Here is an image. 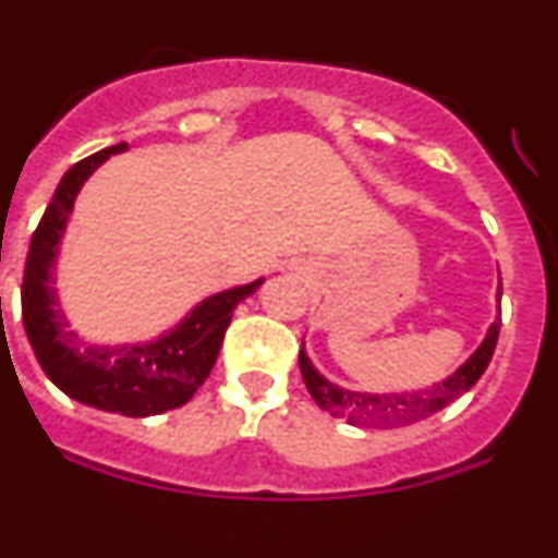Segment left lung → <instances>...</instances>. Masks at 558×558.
Wrapping results in <instances>:
<instances>
[{
  "mask_svg": "<svg viewBox=\"0 0 558 558\" xmlns=\"http://www.w3.org/2000/svg\"><path fill=\"white\" fill-rule=\"evenodd\" d=\"M499 327L501 311L499 318L488 327V335L480 343V349L452 376H447L445 381L430 384L425 389H414V392H356V389L338 387V384L324 378L313 367V362L305 354V345L300 351V371L302 378H305L307 392L332 416H340L349 425H362V428H400V425L420 423L425 416L436 414V411L450 405L452 400H458L463 392H469L477 384V378L483 376L490 356H494L496 340H499Z\"/></svg>",
  "mask_w": 558,
  "mask_h": 558,
  "instance_id": "obj_1",
  "label": "left lung"
}]
</instances>
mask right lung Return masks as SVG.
Listing matches in <instances>:
<instances>
[{
	"label": "right lung",
	"instance_id": "obj_1",
	"mask_svg": "<svg viewBox=\"0 0 558 558\" xmlns=\"http://www.w3.org/2000/svg\"><path fill=\"white\" fill-rule=\"evenodd\" d=\"M124 149V142L100 149L78 160L62 177L32 234L21 286V313L37 362L64 395L111 414L153 416L185 405L207 381L234 307L251 296L264 278L207 296L174 329L149 343L95 345L81 340L59 307L53 264L81 185L97 166Z\"/></svg>",
	"mask_w": 558,
	"mask_h": 558
}]
</instances>
